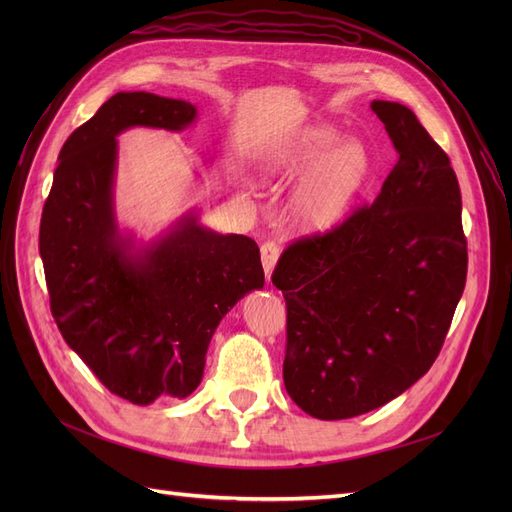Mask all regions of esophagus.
<instances>
[{"mask_svg":"<svg viewBox=\"0 0 512 512\" xmlns=\"http://www.w3.org/2000/svg\"><path fill=\"white\" fill-rule=\"evenodd\" d=\"M260 258H262V269H265L267 280H271L275 262H277V258H280V245H277L275 241H265L260 247Z\"/></svg>","mask_w":512,"mask_h":512,"instance_id":"1","label":"esophagus"}]
</instances>
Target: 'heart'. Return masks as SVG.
<instances>
[{"mask_svg": "<svg viewBox=\"0 0 512 512\" xmlns=\"http://www.w3.org/2000/svg\"><path fill=\"white\" fill-rule=\"evenodd\" d=\"M271 175H303L290 200V215L305 232H329L346 220L371 177V153L359 138L339 143L331 128H314L284 143L265 162Z\"/></svg>", "mask_w": 512, "mask_h": 512, "instance_id": "1", "label": "heart"}]
</instances>
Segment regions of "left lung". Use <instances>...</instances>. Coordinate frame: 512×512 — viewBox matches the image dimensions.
<instances>
[{
  "label": "left lung",
  "mask_w": 512,
  "mask_h": 512,
  "mask_svg": "<svg viewBox=\"0 0 512 512\" xmlns=\"http://www.w3.org/2000/svg\"><path fill=\"white\" fill-rule=\"evenodd\" d=\"M397 164L371 205L288 245L271 275L286 299V391L339 421L425 376L466 286L457 175L408 106L374 100Z\"/></svg>",
  "instance_id": "1"
}]
</instances>
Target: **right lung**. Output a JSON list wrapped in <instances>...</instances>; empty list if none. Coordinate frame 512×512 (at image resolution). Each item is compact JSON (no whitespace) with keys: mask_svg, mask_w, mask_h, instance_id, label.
I'll use <instances>...</instances> for the list:
<instances>
[{"mask_svg":"<svg viewBox=\"0 0 512 512\" xmlns=\"http://www.w3.org/2000/svg\"><path fill=\"white\" fill-rule=\"evenodd\" d=\"M194 119L185 100L119 91L68 136L42 209L57 327L106 389L136 406L188 397L220 320L265 286L256 241L207 230L194 213L143 250L117 228L115 138L134 126L177 132Z\"/></svg>","mask_w":512,"mask_h":512,"instance_id":"right-lung-1","label":"right lung"}]
</instances>
